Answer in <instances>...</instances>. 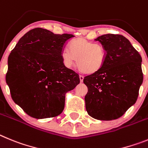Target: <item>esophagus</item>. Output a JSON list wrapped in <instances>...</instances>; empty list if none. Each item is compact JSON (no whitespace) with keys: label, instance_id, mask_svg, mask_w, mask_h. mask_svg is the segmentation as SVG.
<instances>
[{"label":"esophagus","instance_id":"34e87169","mask_svg":"<svg viewBox=\"0 0 148 148\" xmlns=\"http://www.w3.org/2000/svg\"><path fill=\"white\" fill-rule=\"evenodd\" d=\"M79 79H80V82H83V79H84V77L82 75H79Z\"/></svg>","mask_w":148,"mask_h":148}]
</instances>
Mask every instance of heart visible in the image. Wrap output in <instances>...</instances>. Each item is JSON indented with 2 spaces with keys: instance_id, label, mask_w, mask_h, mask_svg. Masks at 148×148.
Returning <instances> with one entry per match:
<instances>
[{
  "instance_id": "heart-1",
  "label": "heart",
  "mask_w": 148,
  "mask_h": 148,
  "mask_svg": "<svg viewBox=\"0 0 148 148\" xmlns=\"http://www.w3.org/2000/svg\"><path fill=\"white\" fill-rule=\"evenodd\" d=\"M61 60L66 68H71L77 60V67L81 72L92 74L103 68L106 59L105 48L84 38H76L69 43V50L61 51Z\"/></svg>"
}]
</instances>
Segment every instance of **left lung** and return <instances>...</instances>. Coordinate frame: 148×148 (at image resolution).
Segmentation results:
<instances>
[{"mask_svg": "<svg viewBox=\"0 0 148 148\" xmlns=\"http://www.w3.org/2000/svg\"><path fill=\"white\" fill-rule=\"evenodd\" d=\"M95 40L106 49V59L100 71L84 77L86 108L94 119H116L136 102L143 82L142 58L121 34H104Z\"/></svg>", "mask_w": 148, "mask_h": 148, "instance_id": "left-lung-1", "label": "left lung"}]
</instances>
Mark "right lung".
<instances>
[{"instance_id": "obj_1", "label": "right lung", "mask_w": 148, "mask_h": 148, "mask_svg": "<svg viewBox=\"0 0 148 148\" xmlns=\"http://www.w3.org/2000/svg\"><path fill=\"white\" fill-rule=\"evenodd\" d=\"M73 34L36 28L23 36L8 58L6 81L12 98L30 116L51 118L62 112L66 94L79 83L61 51Z\"/></svg>"}]
</instances>
